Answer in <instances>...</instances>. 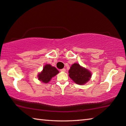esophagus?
<instances>
[{"label":"esophagus","instance_id":"34e87169","mask_svg":"<svg viewBox=\"0 0 126 126\" xmlns=\"http://www.w3.org/2000/svg\"><path fill=\"white\" fill-rule=\"evenodd\" d=\"M61 72H65V68H63L61 69Z\"/></svg>","mask_w":126,"mask_h":126}]
</instances>
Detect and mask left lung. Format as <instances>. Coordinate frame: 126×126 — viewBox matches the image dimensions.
Listing matches in <instances>:
<instances>
[{"label":"left lung","instance_id":"obj_1","mask_svg":"<svg viewBox=\"0 0 126 126\" xmlns=\"http://www.w3.org/2000/svg\"><path fill=\"white\" fill-rule=\"evenodd\" d=\"M69 76L75 83L84 85L91 79L92 74L88 69L81 67L79 64L74 63L68 71Z\"/></svg>","mask_w":126,"mask_h":126}]
</instances>
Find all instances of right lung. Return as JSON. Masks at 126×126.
I'll use <instances>...</instances> for the list:
<instances>
[{"label": "right lung", "instance_id": "1", "mask_svg": "<svg viewBox=\"0 0 126 126\" xmlns=\"http://www.w3.org/2000/svg\"><path fill=\"white\" fill-rule=\"evenodd\" d=\"M59 73V71L55 67L50 64L45 65L43 70L38 75V80L44 83H48L51 79Z\"/></svg>", "mask_w": 126, "mask_h": 126}]
</instances>
